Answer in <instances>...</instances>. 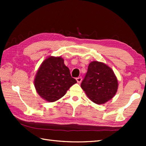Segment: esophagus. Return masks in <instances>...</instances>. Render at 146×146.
<instances>
[{
	"mask_svg": "<svg viewBox=\"0 0 146 146\" xmlns=\"http://www.w3.org/2000/svg\"><path fill=\"white\" fill-rule=\"evenodd\" d=\"M76 80L77 82H78V83H81L82 81V78L81 76H80V77H78V78H76Z\"/></svg>",
	"mask_w": 146,
	"mask_h": 146,
	"instance_id": "1",
	"label": "esophagus"
}]
</instances>
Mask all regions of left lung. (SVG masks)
<instances>
[{"label":"left lung","mask_w":146,"mask_h":146,"mask_svg":"<svg viewBox=\"0 0 146 146\" xmlns=\"http://www.w3.org/2000/svg\"><path fill=\"white\" fill-rule=\"evenodd\" d=\"M118 80L113 71L102 62L92 61L81 87L94 103L101 105L111 100L116 94Z\"/></svg>","instance_id":"left-lung-1"}]
</instances>
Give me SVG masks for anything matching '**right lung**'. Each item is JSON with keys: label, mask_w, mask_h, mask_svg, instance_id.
Here are the masks:
<instances>
[{"label": "right lung", "mask_w": 146, "mask_h": 146, "mask_svg": "<svg viewBox=\"0 0 146 146\" xmlns=\"http://www.w3.org/2000/svg\"><path fill=\"white\" fill-rule=\"evenodd\" d=\"M76 81L61 56H49L42 61L34 80L36 90L44 100L54 102L63 97Z\"/></svg>", "instance_id": "obj_1"}]
</instances>
